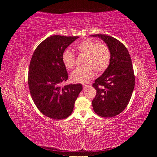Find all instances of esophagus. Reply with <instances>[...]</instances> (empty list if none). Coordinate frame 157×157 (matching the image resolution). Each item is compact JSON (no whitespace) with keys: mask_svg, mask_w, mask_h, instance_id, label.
Segmentation results:
<instances>
[{"mask_svg":"<svg viewBox=\"0 0 157 157\" xmlns=\"http://www.w3.org/2000/svg\"><path fill=\"white\" fill-rule=\"evenodd\" d=\"M90 87V86L89 85H83V88H84V89L85 90V89H86V88H89Z\"/></svg>","mask_w":157,"mask_h":157,"instance_id":"obj_1","label":"esophagus"}]
</instances>
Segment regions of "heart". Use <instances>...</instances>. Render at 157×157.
<instances>
[{"label": "heart", "instance_id": "1", "mask_svg": "<svg viewBox=\"0 0 157 157\" xmlns=\"http://www.w3.org/2000/svg\"><path fill=\"white\" fill-rule=\"evenodd\" d=\"M76 49L79 53L86 55L84 68L77 69L70 75V79L78 84H86L94 77L95 71L98 74L105 72L111 63V52L108 46L99 44L91 40H87L77 45ZM62 62L67 69L75 67V56L66 49L62 54Z\"/></svg>", "mask_w": 157, "mask_h": 157}]
</instances>
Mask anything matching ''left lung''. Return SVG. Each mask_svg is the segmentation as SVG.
Returning <instances> with one entry per match:
<instances>
[{
	"instance_id": "1",
	"label": "left lung",
	"mask_w": 157,
	"mask_h": 157,
	"mask_svg": "<svg viewBox=\"0 0 157 157\" xmlns=\"http://www.w3.org/2000/svg\"><path fill=\"white\" fill-rule=\"evenodd\" d=\"M92 36L104 40L111 52L109 67L92 84L96 90L93 109L102 117H113L126 108L132 97L135 86L132 59L128 49L118 40L104 34Z\"/></svg>"
}]
</instances>
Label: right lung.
I'll return each instance as SVG.
<instances>
[{
  "mask_svg": "<svg viewBox=\"0 0 157 157\" xmlns=\"http://www.w3.org/2000/svg\"><path fill=\"white\" fill-rule=\"evenodd\" d=\"M78 38L50 36L37 46L29 63L28 85L33 101L43 115L52 119L68 117L82 90L81 84L61 86L68 79L62 54Z\"/></svg>",
  "mask_w": 157,
  "mask_h": 157,
  "instance_id": "add662e5",
  "label": "right lung"
}]
</instances>
